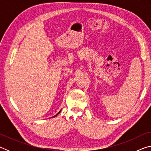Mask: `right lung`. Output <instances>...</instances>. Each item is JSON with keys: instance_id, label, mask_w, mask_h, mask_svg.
<instances>
[{"instance_id": "right-lung-1", "label": "right lung", "mask_w": 151, "mask_h": 151, "mask_svg": "<svg viewBox=\"0 0 151 151\" xmlns=\"http://www.w3.org/2000/svg\"><path fill=\"white\" fill-rule=\"evenodd\" d=\"M60 111H61V110H60V111H59V112H58V113H57V114H56V115H55V116H52V117H55V116H57V115H58V114H59V113H60Z\"/></svg>"}]
</instances>
